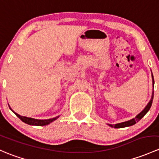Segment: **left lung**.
<instances>
[{"mask_svg": "<svg viewBox=\"0 0 159 159\" xmlns=\"http://www.w3.org/2000/svg\"><path fill=\"white\" fill-rule=\"evenodd\" d=\"M154 78H153V75H152V84H153V88H154ZM153 97H154V91H153L152 92V98L151 100H150V101L148 102V104L146 105V107L144 108V110H143V111L141 112V113H139L138 115L136 116L135 118H133V119L130 120H128V121H126V122H123V123H116V124L115 125H112V124H108L110 126H111V127H114V128H123V127H127V126H133V125L136 124L137 122L139 121L140 120L142 119V118L143 117V116H145V115L146 114L147 112L150 109V107H151L152 104V101H153Z\"/></svg>", "mask_w": 159, "mask_h": 159, "instance_id": "8db88e82", "label": "left lung"}]
</instances>
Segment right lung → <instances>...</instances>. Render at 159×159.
Wrapping results in <instances>:
<instances>
[{"label": "right lung", "mask_w": 159, "mask_h": 159, "mask_svg": "<svg viewBox=\"0 0 159 159\" xmlns=\"http://www.w3.org/2000/svg\"><path fill=\"white\" fill-rule=\"evenodd\" d=\"M10 107V106H9ZM10 109L11 110V108L10 107ZM13 113L16 114V116H17L19 119H20L23 123H26V124H29V125H32V126H46V125L49 124L51 123L52 122L55 121L56 120H57L59 116H56L54 118H52V119H49V120H36L34 119V118H30V117H26V116H20V115L17 114L16 113H15L13 110H12Z\"/></svg>", "instance_id": "1"}]
</instances>
